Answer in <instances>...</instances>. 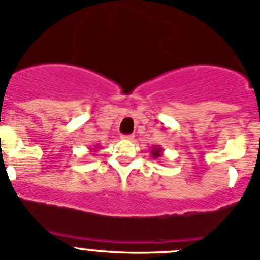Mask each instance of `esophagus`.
<instances>
[{
  "mask_svg": "<svg viewBox=\"0 0 260 260\" xmlns=\"http://www.w3.org/2000/svg\"><path fill=\"white\" fill-rule=\"evenodd\" d=\"M120 138H122V140L132 141L133 138H135V136H133V135H122V136H120Z\"/></svg>",
  "mask_w": 260,
  "mask_h": 260,
  "instance_id": "obj_1",
  "label": "esophagus"
}]
</instances>
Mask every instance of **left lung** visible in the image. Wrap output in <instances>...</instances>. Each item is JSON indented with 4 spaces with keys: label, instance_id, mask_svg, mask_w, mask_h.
Returning <instances> with one entry per match:
<instances>
[{
    "label": "left lung",
    "instance_id": "1",
    "mask_svg": "<svg viewBox=\"0 0 260 260\" xmlns=\"http://www.w3.org/2000/svg\"><path fill=\"white\" fill-rule=\"evenodd\" d=\"M150 153L153 158H160L162 156V147H160V146H152L150 150Z\"/></svg>",
    "mask_w": 260,
    "mask_h": 260
}]
</instances>
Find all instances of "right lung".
Listing matches in <instances>:
<instances>
[{"mask_svg":"<svg viewBox=\"0 0 260 260\" xmlns=\"http://www.w3.org/2000/svg\"><path fill=\"white\" fill-rule=\"evenodd\" d=\"M99 147H100V146H95L94 150H92V148H90V152H95V151H96Z\"/></svg>","mask_w":260,"mask_h":260,"instance_id":"add662e5","label":"right lung"}]
</instances>
